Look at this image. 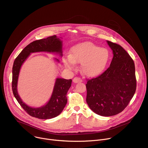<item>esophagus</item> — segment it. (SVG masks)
Masks as SVG:
<instances>
[{
	"mask_svg": "<svg viewBox=\"0 0 148 148\" xmlns=\"http://www.w3.org/2000/svg\"><path fill=\"white\" fill-rule=\"evenodd\" d=\"M82 81H83V80L80 78H79V77H74L73 78V82L75 83H81V82H82Z\"/></svg>",
	"mask_w": 148,
	"mask_h": 148,
	"instance_id": "obj_1",
	"label": "esophagus"
}]
</instances>
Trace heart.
<instances>
[{"mask_svg":"<svg viewBox=\"0 0 148 148\" xmlns=\"http://www.w3.org/2000/svg\"><path fill=\"white\" fill-rule=\"evenodd\" d=\"M109 59V52L104 48H99L92 42L76 45L71 49L70 56L64 59L67 69L75 70V63L82 64L83 73L90 77L100 75L105 69Z\"/></svg>","mask_w":148,"mask_h":148,"instance_id":"obj_1","label":"heart"}]
</instances>
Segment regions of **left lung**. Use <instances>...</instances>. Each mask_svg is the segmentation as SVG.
I'll return each instance as SVG.
<instances>
[{
    "label": "left lung",
    "mask_w": 148,
    "mask_h": 148,
    "mask_svg": "<svg viewBox=\"0 0 148 148\" xmlns=\"http://www.w3.org/2000/svg\"><path fill=\"white\" fill-rule=\"evenodd\" d=\"M113 51L110 65L96 78L87 79L86 101L92 112L102 116L122 112L136 89L135 66L129 53L119 44L107 41Z\"/></svg>",
    "instance_id": "8db88e82"
}]
</instances>
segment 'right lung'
Returning <instances> with one entry per match:
<instances>
[{
	"instance_id": "obj_1",
	"label": "right lung",
	"mask_w": 148,
	"mask_h": 148,
	"mask_svg": "<svg viewBox=\"0 0 148 148\" xmlns=\"http://www.w3.org/2000/svg\"><path fill=\"white\" fill-rule=\"evenodd\" d=\"M62 41L56 35L36 40L26 46L14 61L12 68V91L21 106L30 116L41 119H49L58 116L63 110L66 103V93L71 86L72 79L57 78L51 99L46 105L33 108L22 101L17 91L18 79L21 67L31 53L37 52H57L62 56ZM59 61L58 60H56Z\"/></svg>"
}]
</instances>
